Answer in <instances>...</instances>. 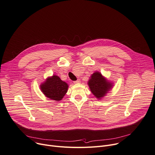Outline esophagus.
<instances>
[{
  "instance_id": "obj_1",
  "label": "esophagus",
  "mask_w": 155,
  "mask_h": 155,
  "mask_svg": "<svg viewBox=\"0 0 155 155\" xmlns=\"http://www.w3.org/2000/svg\"><path fill=\"white\" fill-rule=\"evenodd\" d=\"M79 82H80V80H79V79H78L77 81H74V84H78V83H79Z\"/></svg>"
}]
</instances>
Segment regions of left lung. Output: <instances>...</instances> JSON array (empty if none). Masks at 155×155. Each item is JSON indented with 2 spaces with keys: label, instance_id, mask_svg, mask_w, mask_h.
Returning <instances> with one entry per match:
<instances>
[{
  "label": "left lung",
  "instance_id": "obj_1",
  "mask_svg": "<svg viewBox=\"0 0 155 155\" xmlns=\"http://www.w3.org/2000/svg\"><path fill=\"white\" fill-rule=\"evenodd\" d=\"M87 84L91 91L98 99L105 97L113 87V83L107 81L98 71L92 74Z\"/></svg>",
  "mask_w": 155,
  "mask_h": 155
}]
</instances>
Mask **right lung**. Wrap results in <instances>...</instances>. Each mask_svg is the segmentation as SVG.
Returning <instances> with one entry per match:
<instances>
[{"mask_svg": "<svg viewBox=\"0 0 155 155\" xmlns=\"http://www.w3.org/2000/svg\"><path fill=\"white\" fill-rule=\"evenodd\" d=\"M40 88L42 93L48 98L55 101L61 100L66 94L68 85L57 76L54 75L47 78L42 83Z\"/></svg>", "mask_w": 155, "mask_h": 155, "instance_id": "obj_1", "label": "right lung"}]
</instances>
